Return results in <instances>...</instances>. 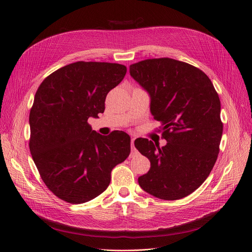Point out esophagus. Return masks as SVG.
Masks as SVG:
<instances>
[{
	"label": "esophagus",
	"mask_w": 252,
	"mask_h": 252,
	"mask_svg": "<svg viewBox=\"0 0 252 252\" xmlns=\"http://www.w3.org/2000/svg\"><path fill=\"white\" fill-rule=\"evenodd\" d=\"M134 141H135V139L133 138L132 139V144H130V146H132V153H133V155L132 156H134V153H136L137 151H136V149H135V145H134Z\"/></svg>",
	"instance_id": "obj_1"
}]
</instances>
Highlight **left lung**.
<instances>
[{
	"instance_id": "8db88e82",
	"label": "left lung",
	"mask_w": 252,
	"mask_h": 252,
	"mask_svg": "<svg viewBox=\"0 0 252 252\" xmlns=\"http://www.w3.org/2000/svg\"><path fill=\"white\" fill-rule=\"evenodd\" d=\"M129 74L149 94L151 114L161 123L167 140L162 147L148 139L135 140L150 160L139 185L161 200L182 199L201 187L220 153V96L202 70L173 59L141 61L129 65Z\"/></svg>"
}]
</instances>
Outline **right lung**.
<instances>
[{
	"mask_svg": "<svg viewBox=\"0 0 252 252\" xmlns=\"http://www.w3.org/2000/svg\"><path fill=\"white\" fill-rule=\"evenodd\" d=\"M124 64L76 62L43 80L30 112V151L58 198L89 202L109 187L112 169L130 152L122 130L102 136L87 123L105 110L107 94L125 78Z\"/></svg>",
	"mask_w": 252,
	"mask_h": 252,
	"instance_id": "add662e5",
	"label": "right lung"
}]
</instances>
